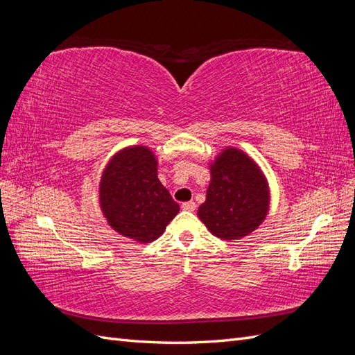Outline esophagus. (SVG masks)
<instances>
[{"mask_svg":"<svg viewBox=\"0 0 355 355\" xmlns=\"http://www.w3.org/2000/svg\"><path fill=\"white\" fill-rule=\"evenodd\" d=\"M196 207H197V206H196L194 201H187V202L182 204V209H184L185 211H194Z\"/></svg>","mask_w":355,"mask_h":355,"instance_id":"34e87169","label":"esophagus"}]
</instances>
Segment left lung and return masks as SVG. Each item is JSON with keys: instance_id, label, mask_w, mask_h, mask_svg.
Listing matches in <instances>:
<instances>
[{"instance_id": "left-lung-1", "label": "left lung", "mask_w": 355, "mask_h": 355, "mask_svg": "<svg viewBox=\"0 0 355 355\" xmlns=\"http://www.w3.org/2000/svg\"><path fill=\"white\" fill-rule=\"evenodd\" d=\"M210 184L197 216L220 240H241L266 219L271 189L261 166L235 146L209 159Z\"/></svg>"}]
</instances>
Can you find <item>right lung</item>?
<instances>
[{
	"label": "right lung",
	"instance_id": "obj_1",
	"mask_svg": "<svg viewBox=\"0 0 355 355\" xmlns=\"http://www.w3.org/2000/svg\"><path fill=\"white\" fill-rule=\"evenodd\" d=\"M99 207L110 227L139 244L164 234L180 207L158 179V158L149 146L115 153L99 182Z\"/></svg>",
	"mask_w": 355,
	"mask_h": 355
}]
</instances>
